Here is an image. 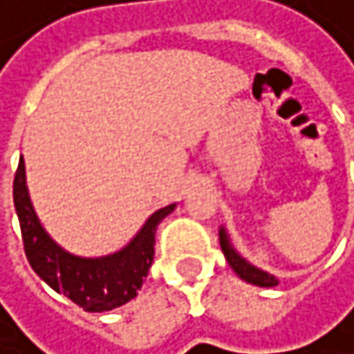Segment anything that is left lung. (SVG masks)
<instances>
[{
	"label": "left lung",
	"mask_w": 354,
	"mask_h": 354,
	"mask_svg": "<svg viewBox=\"0 0 354 354\" xmlns=\"http://www.w3.org/2000/svg\"><path fill=\"white\" fill-rule=\"evenodd\" d=\"M221 248H223V252H225V257H227V263L234 268V272L242 278V280H246V282H250V284H257V287H274V284H278V280L274 278V276H270L268 272H261V270H257L254 266H250L248 261H244L242 257L231 248V244H229V240H227V234L221 229Z\"/></svg>",
	"instance_id": "1"
}]
</instances>
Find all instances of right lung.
Here are the masks:
<instances>
[{
  "mask_svg": "<svg viewBox=\"0 0 354 354\" xmlns=\"http://www.w3.org/2000/svg\"><path fill=\"white\" fill-rule=\"evenodd\" d=\"M12 195L21 223L25 254L33 272L57 293L78 304L84 312L114 310L136 297L155 259L157 225L174 210V203L157 210L120 252L102 259H80L59 248L39 225L27 195L23 159L15 174Z\"/></svg>",
  "mask_w": 354,
  "mask_h": 354,
  "instance_id": "add662e5",
  "label": "right lung"
}]
</instances>
